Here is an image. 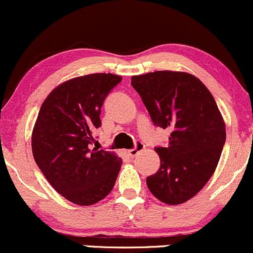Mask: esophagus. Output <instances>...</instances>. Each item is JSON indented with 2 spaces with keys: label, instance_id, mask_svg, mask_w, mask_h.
Returning a JSON list of instances; mask_svg holds the SVG:
<instances>
[{
  "label": "esophagus",
  "instance_id": "obj_1",
  "mask_svg": "<svg viewBox=\"0 0 253 253\" xmlns=\"http://www.w3.org/2000/svg\"><path fill=\"white\" fill-rule=\"evenodd\" d=\"M142 150H145V145L141 144V142H137L136 147L131 148V150H127V155H129L130 157H134V156H136L137 153Z\"/></svg>",
  "mask_w": 253,
  "mask_h": 253
}]
</instances>
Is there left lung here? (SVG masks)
Segmentation results:
<instances>
[{
  "instance_id": "1",
  "label": "left lung",
  "mask_w": 253,
  "mask_h": 253,
  "mask_svg": "<svg viewBox=\"0 0 253 253\" xmlns=\"http://www.w3.org/2000/svg\"><path fill=\"white\" fill-rule=\"evenodd\" d=\"M153 124L171 130L167 147H157L160 169L147 187L167 205L189 201L207 184L219 162L225 123L214 97L186 72L157 70L131 77Z\"/></svg>"
}]
</instances>
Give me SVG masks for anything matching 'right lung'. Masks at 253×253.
<instances>
[{"instance_id":"obj_1","label":"right lung","mask_w":253,"mask_h":253,"mask_svg":"<svg viewBox=\"0 0 253 253\" xmlns=\"http://www.w3.org/2000/svg\"><path fill=\"white\" fill-rule=\"evenodd\" d=\"M122 77L95 73L73 78L48 93L31 134L34 160L64 199L91 206L116 184L123 161L113 152L91 150L101 126V107Z\"/></svg>"}]
</instances>
